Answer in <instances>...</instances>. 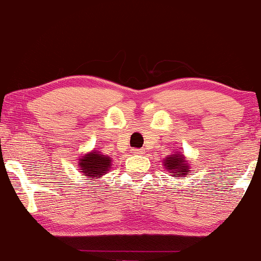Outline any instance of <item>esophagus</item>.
<instances>
[{
	"label": "esophagus",
	"instance_id": "1",
	"mask_svg": "<svg viewBox=\"0 0 261 261\" xmlns=\"http://www.w3.org/2000/svg\"><path fill=\"white\" fill-rule=\"evenodd\" d=\"M131 153L133 154H145L146 151L143 148H133L131 149Z\"/></svg>",
	"mask_w": 261,
	"mask_h": 261
}]
</instances>
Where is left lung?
<instances>
[{"mask_svg": "<svg viewBox=\"0 0 261 261\" xmlns=\"http://www.w3.org/2000/svg\"><path fill=\"white\" fill-rule=\"evenodd\" d=\"M163 166L168 172L172 173V175H188L189 164L184 160V155L180 153L170 154L163 161Z\"/></svg>", "mask_w": 261, "mask_h": 261, "instance_id": "1", "label": "left lung"}]
</instances>
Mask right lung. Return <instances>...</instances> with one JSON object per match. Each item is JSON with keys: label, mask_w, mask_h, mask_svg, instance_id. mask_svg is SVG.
I'll return each mask as SVG.
<instances>
[{"label": "right lung", "mask_w": 261, "mask_h": 261, "mask_svg": "<svg viewBox=\"0 0 261 261\" xmlns=\"http://www.w3.org/2000/svg\"><path fill=\"white\" fill-rule=\"evenodd\" d=\"M80 172L88 178H95L101 176L109 172L112 168V160L106 154H101L100 152L93 151L92 153L83 155L79 162Z\"/></svg>", "instance_id": "right-lung-1"}]
</instances>
